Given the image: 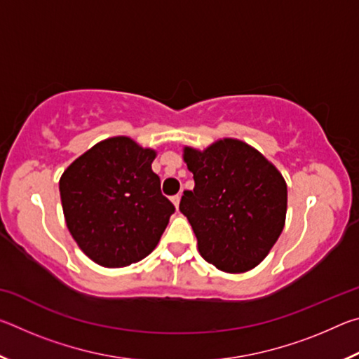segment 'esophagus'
Masks as SVG:
<instances>
[{"mask_svg":"<svg viewBox=\"0 0 359 359\" xmlns=\"http://www.w3.org/2000/svg\"><path fill=\"white\" fill-rule=\"evenodd\" d=\"M171 201H172V204L175 205V209H179V204H180V194H175V196H172V198H171Z\"/></svg>","mask_w":359,"mask_h":359,"instance_id":"34e87169","label":"esophagus"}]
</instances>
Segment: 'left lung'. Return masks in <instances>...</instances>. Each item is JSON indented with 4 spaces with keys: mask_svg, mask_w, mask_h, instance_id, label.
I'll list each match as a JSON object with an SVG mask.
<instances>
[{
    "mask_svg": "<svg viewBox=\"0 0 359 359\" xmlns=\"http://www.w3.org/2000/svg\"><path fill=\"white\" fill-rule=\"evenodd\" d=\"M194 188L179 209L198 239L201 257L217 269L239 274L263 261L287 217V184L252 145L220 139L205 150L184 149Z\"/></svg>",
    "mask_w": 359,
    "mask_h": 359,
    "instance_id": "8db88e82",
    "label": "left lung"
}]
</instances>
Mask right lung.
Returning <instances> with one entry per match:
<instances>
[{
    "instance_id": "1",
    "label": "right lung",
    "mask_w": 359,
    "mask_h": 359,
    "mask_svg": "<svg viewBox=\"0 0 359 359\" xmlns=\"http://www.w3.org/2000/svg\"><path fill=\"white\" fill-rule=\"evenodd\" d=\"M155 156L131 137H109L72 161L60 179L66 226L96 264L130 266L160 242L175 208L151 171Z\"/></svg>"
}]
</instances>
